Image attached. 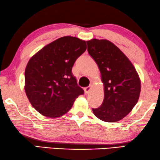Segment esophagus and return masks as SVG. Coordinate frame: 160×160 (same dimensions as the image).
Returning a JSON list of instances; mask_svg holds the SVG:
<instances>
[{
	"label": "esophagus",
	"instance_id": "34e87169",
	"mask_svg": "<svg viewBox=\"0 0 160 160\" xmlns=\"http://www.w3.org/2000/svg\"><path fill=\"white\" fill-rule=\"evenodd\" d=\"M92 87H93L92 85H89V86H88V87H86V88H85V92H86V93H89V91L91 90V88H92Z\"/></svg>",
	"mask_w": 160,
	"mask_h": 160
}]
</instances>
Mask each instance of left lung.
I'll use <instances>...</instances> for the list:
<instances>
[{
    "mask_svg": "<svg viewBox=\"0 0 160 160\" xmlns=\"http://www.w3.org/2000/svg\"><path fill=\"white\" fill-rule=\"evenodd\" d=\"M88 52L97 64L104 86V99L93 114L115 122L123 118L138 103L141 82L135 67L117 46L107 40L86 41Z\"/></svg>",
    "mask_w": 160,
    "mask_h": 160,
    "instance_id": "1",
    "label": "left lung"
}]
</instances>
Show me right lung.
<instances>
[{
  "mask_svg": "<svg viewBox=\"0 0 160 160\" xmlns=\"http://www.w3.org/2000/svg\"><path fill=\"white\" fill-rule=\"evenodd\" d=\"M86 49V41L65 36L44 46L31 57L25 71V91L37 111L48 118H59L83 94L72 70Z\"/></svg>",
  "mask_w": 160,
  "mask_h": 160,
  "instance_id": "obj_1",
  "label": "right lung"
}]
</instances>
